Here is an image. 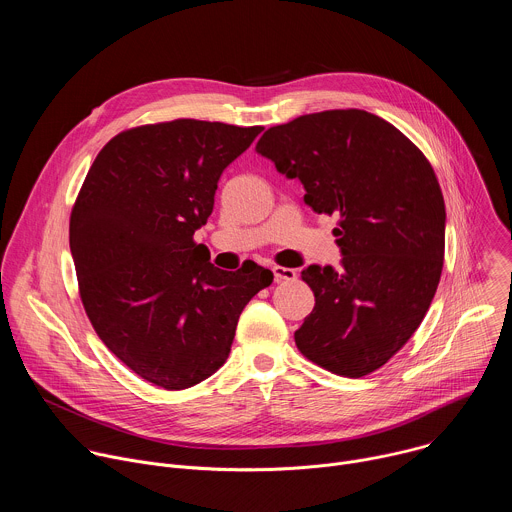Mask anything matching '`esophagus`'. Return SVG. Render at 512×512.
<instances>
[{"label":"esophagus","instance_id":"esophagus-1","mask_svg":"<svg viewBox=\"0 0 512 512\" xmlns=\"http://www.w3.org/2000/svg\"><path fill=\"white\" fill-rule=\"evenodd\" d=\"M273 275H275V281L279 283V281H291V279H296L298 277V273H296V269H289V267H273Z\"/></svg>","mask_w":512,"mask_h":512}]
</instances>
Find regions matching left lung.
Wrapping results in <instances>:
<instances>
[{
  "label": "left lung",
  "mask_w": 512,
  "mask_h": 512,
  "mask_svg": "<svg viewBox=\"0 0 512 512\" xmlns=\"http://www.w3.org/2000/svg\"><path fill=\"white\" fill-rule=\"evenodd\" d=\"M257 154L298 178L318 214H338L342 267L310 265L316 306L296 330L318 367L358 379L419 328L442 277L446 206L427 158L389 121L332 109L269 127Z\"/></svg>",
  "instance_id": "left-lung-1"
}]
</instances>
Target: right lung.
<instances>
[{"label": "right lung", "instance_id": "1", "mask_svg": "<svg viewBox=\"0 0 512 512\" xmlns=\"http://www.w3.org/2000/svg\"><path fill=\"white\" fill-rule=\"evenodd\" d=\"M261 131L198 119L121 131L72 206L85 312L105 346L156 387L188 389L221 369L243 308L273 281L257 263L214 267L194 241L218 178Z\"/></svg>", "mask_w": 512, "mask_h": 512}]
</instances>
